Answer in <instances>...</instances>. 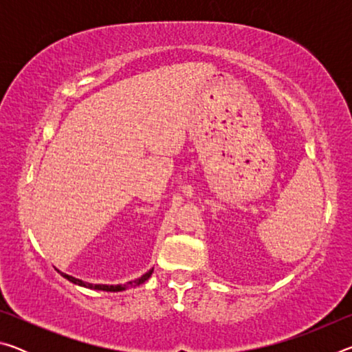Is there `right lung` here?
Instances as JSON below:
<instances>
[{"label": "right lung", "mask_w": 352, "mask_h": 352, "mask_svg": "<svg viewBox=\"0 0 352 352\" xmlns=\"http://www.w3.org/2000/svg\"><path fill=\"white\" fill-rule=\"evenodd\" d=\"M152 272H153V269H152V270H148L147 273H144V275H142L141 278L135 279V281H130V283L124 284V285H122V284H118V285H107V284H90V283H83L82 279H77V278H74V276H69V275H67V273H62V272H60V275H62L63 278H67L68 281H71V283H73V284L82 285V287L94 289V290H104V292H121V290H126L127 287H135V285H140V284H142V283H146L147 279L151 278Z\"/></svg>", "instance_id": "add662e5"}]
</instances>
